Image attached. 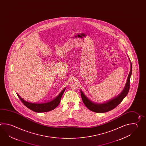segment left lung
I'll use <instances>...</instances> for the list:
<instances>
[{"mask_svg": "<svg viewBox=\"0 0 146 146\" xmlns=\"http://www.w3.org/2000/svg\"><path fill=\"white\" fill-rule=\"evenodd\" d=\"M129 61L131 64V70L129 73L125 87L124 89H123L122 92L115 97L111 99L110 100H108L104 103L98 104V103L93 102L90 99H89L85 95L83 92L82 90H80V95H81L83 102L89 110L96 113L107 112L117 107L122 102L123 99L127 96L130 87V78L131 75V72H132V65L129 58Z\"/></svg>", "mask_w": 146, "mask_h": 146, "instance_id": "left-lung-1", "label": "left lung"}]
</instances>
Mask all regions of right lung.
I'll return each mask as SVG.
<instances>
[{"instance_id":"add662e5","label":"right lung","mask_w":146,"mask_h":146,"mask_svg":"<svg viewBox=\"0 0 146 146\" xmlns=\"http://www.w3.org/2000/svg\"><path fill=\"white\" fill-rule=\"evenodd\" d=\"M66 88H64L63 89L61 92H60L59 94L52 100L48 101L45 103H41V104H35V103H32V102L25 101L24 99L22 98L18 94H17L18 95V97L20 99V100L22 102V103H23V104L27 107L34 112L41 113V112H46L50 111L51 110H54L60 104L61 99L66 90Z\"/></svg>"}]
</instances>
